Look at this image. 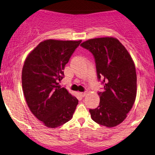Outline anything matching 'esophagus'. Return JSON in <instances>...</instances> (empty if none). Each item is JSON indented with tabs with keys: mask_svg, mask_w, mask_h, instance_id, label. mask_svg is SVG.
<instances>
[{
	"mask_svg": "<svg viewBox=\"0 0 155 155\" xmlns=\"http://www.w3.org/2000/svg\"><path fill=\"white\" fill-rule=\"evenodd\" d=\"M87 91H84V92H81V93H80V94H81L82 97H85L86 95H87Z\"/></svg>",
	"mask_w": 155,
	"mask_h": 155,
	"instance_id": "esophagus-1",
	"label": "esophagus"
}]
</instances>
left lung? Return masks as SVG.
Returning <instances> with one entry per match:
<instances>
[{"label":"left lung","mask_w":155,"mask_h":155,"mask_svg":"<svg viewBox=\"0 0 155 155\" xmlns=\"http://www.w3.org/2000/svg\"><path fill=\"white\" fill-rule=\"evenodd\" d=\"M81 46L94 58L98 81L104 85L98 91L100 102L90 109L97 124L115 127L127 117L137 94V74L132 57L118 39L112 37L89 39Z\"/></svg>","instance_id":"obj_1"}]
</instances>
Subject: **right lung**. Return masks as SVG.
Returning <instances> with one entry per match:
<instances>
[{
    "mask_svg": "<svg viewBox=\"0 0 155 155\" xmlns=\"http://www.w3.org/2000/svg\"><path fill=\"white\" fill-rule=\"evenodd\" d=\"M81 41L41 42L27 56L22 70V87L33 114L45 126L56 128L72 118L79 101L58 86L66 64Z\"/></svg>",
    "mask_w": 155,
    "mask_h": 155,
    "instance_id": "add662e5",
    "label": "right lung"
}]
</instances>
